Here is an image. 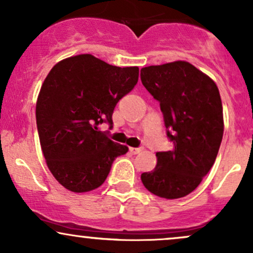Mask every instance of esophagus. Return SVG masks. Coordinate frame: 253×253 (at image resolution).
I'll return each instance as SVG.
<instances>
[{
	"label": "esophagus",
	"mask_w": 253,
	"mask_h": 253,
	"mask_svg": "<svg viewBox=\"0 0 253 253\" xmlns=\"http://www.w3.org/2000/svg\"><path fill=\"white\" fill-rule=\"evenodd\" d=\"M129 152L133 153V155H138V153L141 152V149H135V147H129Z\"/></svg>",
	"instance_id": "esophagus-1"
}]
</instances>
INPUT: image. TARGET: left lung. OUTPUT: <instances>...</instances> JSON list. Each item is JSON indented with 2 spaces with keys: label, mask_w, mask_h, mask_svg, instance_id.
Segmentation results:
<instances>
[{
  "label": "left lung",
  "mask_w": 253,
  "mask_h": 253,
  "mask_svg": "<svg viewBox=\"0 0 253 253\" xmlns=\"http://www.w3.org/2000/svg\"><path fill=\"white\" fill-rule=\"evenodd\" d=\"M141 82L159 101L172 149L157 152V165L141 173L147 190L163 199L187 196L215 162L223 135L222 103L210 76L176 60L141 69Z\"/></svg>",
  "instance_id": "8db88e82"
}]
</instances>
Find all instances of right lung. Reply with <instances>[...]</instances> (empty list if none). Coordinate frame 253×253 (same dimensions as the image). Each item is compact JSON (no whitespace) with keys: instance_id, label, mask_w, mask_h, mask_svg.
<instances>
[{"instance_id":"add662e5","label":"right lung","mask_w":253,"mask_h":253,"mask_svg":"<svg viewBox=\"0 0 253 253\" xmlns=\"http://www.w3.org/2000/svg\"><path fill=\"white\" fill-rule=\"evenodd\" d=\"M138 77V66L119 68L92 54L65 58L48 72L38 95L37 127L47 168L65 189H96L128 151L97 129L113 124V110Z\"/></svg>"}]
</instances>
